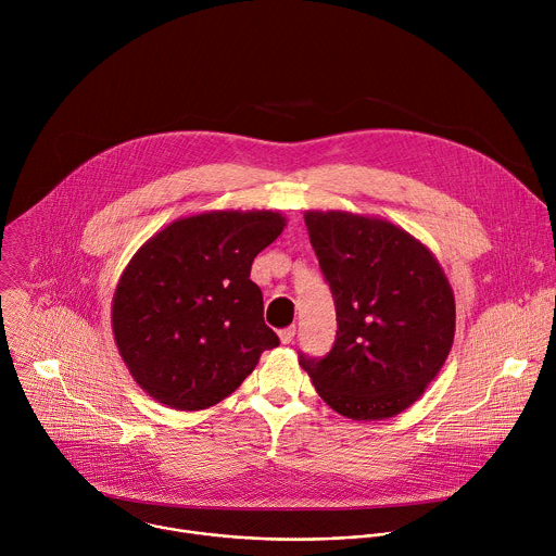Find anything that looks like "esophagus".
<instances>
[{
  "instance_id": "1",
  "label": "esophagus",
  "mask_w": 556,
  "mask_h": 556,
  "mask_svg": "<svg viewBox=\"0 0 556 556\" xmlns=\"http://www.w3.org/2000/svg\"><path fill=\"white\" fill-rule=\"evenodd\" d=\"M294 334H296V328H294V326H290V328H283V330H279V339H281V343H283V345L292 343Z\"/></svg>"
}]
</instances>
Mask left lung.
Segmentation results:
<instances>
[{
    "instance_id": "obj_1",
    "label": "left lung",
    "mask_w": 556,
    "mask_h": 556,
    "mask_svg": "<svg viewBox=\"0 0 556 556\" xmlns=\"http://www.w3.org/2000/svg\"><path fill=\"white\" fill-rule=\"evenodd\" d=\"M305 226L334 299L337 339L326 356L299 352V365L341 416L405 412L453 345L455 299L440 264L382 219L309 211Z\"/></svg>"
}]
</instances>
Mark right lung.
<instances>
[{
    "mask_svg": "<svg viewBox=\"0 0 556 556\" xmlns=\"http://www.w3.org/2000/svg\"><path fill=\"white\" fill-rule=\"evenodd\" d=\"M283 226L273 211L202 213L169 224L134 255L114 294L112 326L151 399L180 412L206 409L279 345L251 266Z\"/></svg>",
    "mask_w": 556,
    "mask_h": 556,
    "instance_id": "add662e5",
    "label": "right lung"
}]
</instances>
